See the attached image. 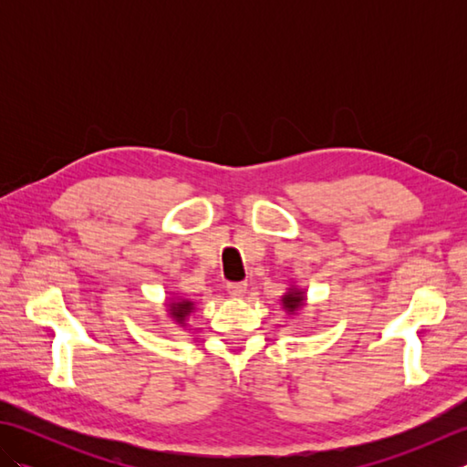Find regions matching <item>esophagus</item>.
<instances>
[{
  "label": "esophagus",
  "mask_w": 467,
  "mask_h": 467,
  "mask_svg": "<svg viewBox=\"0 0 467 467\" xmlns=\"http://www.w3.org/2000/svg\"><path fill=\"white\" fill-rule=\"evenodd\" d=\"M246 291V285L244 283H228L226 285V293L234 296V299H241V296L244 295Z\"/></svg>",
  "instance_id": "34e87169"
}]
</instances>
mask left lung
<instances>
[{"label": "left lung", "instance_id": "obj_1", "mask_svg": "<svg viewBox=\"0 0 467 467\" xmlns=\"http://www.w3.org/2000/svg\"><path fill=\"white\" fill-rule=\"evenodd\" d=\"M306 305H309V303H306V291L305 289H301V286L295 285V283L286 286V291L281 296V306H283V311L286 315L295 317V319H299V317L305 313Z\"/></svg>", "mask_w": 467, "mask_h": 467}]
</instances>
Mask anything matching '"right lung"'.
I'll use <instances>...</instances> for the list:
<instances>
[{"instance_id":"right-lung-1","label":"right lung","mask_w":467,"mask_h":467,"mask_svg":"<svg viewBox=\"0 0 467 467\" xmlns=\"http://www.w3.org/2000/svg\"><path fill=\"white\" fill-rule=\"evenodd\" d=\"M164 306H166L168 319H171L176 327H181V329H184L188 317L196 311L194 301L184 299V296H181L178 293H171V296H166Z\"/></svg>"}]
</instances>
